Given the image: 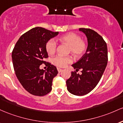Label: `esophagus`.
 <instances>
[{"instance_id": "1", "label": "esophagus", "mask_w": 123, "mask_h": 123, "mask_svg": "<svg viewBox=\"0 0 123 123\" xmlns=\"http://www.w3.org/2000/svg\"><path fill=\"white\" fill-rule=\"evenodd\" d=\"M63 69H62V68H57V71H58V72L59 73H60V72H62V71H63Z\"/></svg>"}]
</instances>
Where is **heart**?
I'll list each match as a JSON object with an SVG mask.
<instances>
[{"instance_id":"1","label":"heart","mask_w":123,"mask_h":123,"mask_svg":"<svg viewBox=\"0 0 123 123\" xmlns=\"http://www.w3.org/2000/svg\"><path fill=\"white\" fill-rule=\"evenodd\" d=\"M59 40L64 42L70 46V52L75 57H79L83 55L86 52L87 45L85 41L81 40L80 36L75 33H68L59 38ZM57 43L54 39L49 40L46 45V49L49 55H52L56 52ZM52 62L55 65L59 67H65L66 65L72 62L70 56H56L52 59Z\"/></svg>"}]
</instances>
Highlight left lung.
Returning <instances> with one entry per match:
<instances>
[{
	"label": "left lung",
	"instance_id": "8db88e82",
	"mask_svg": "<svg viewBox=\"0 0 123 123\" xmlns=\"http://www.w3.org/2000/svg\"><path fill=\"white\" fill-rule=\"evenodd\" d=\"M79 31L86 35L88 47L86 53L71 66L77 71L81 69L82 74L72 71L66 85L70 93L82 96L89 93L98 84L107 66L108 57L107 44L101 36L91 29L81 28Z\"/></svg>",
	"mask_w": 123,
	"mask_h": 123
}]
</instances>
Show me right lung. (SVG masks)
Wrapping results in <instances>:
<instances>
[{"mask_svg": "<svg viewBox=\"0 0 123 123\" xmlns=\"http://www.w3.org/2000/svg\"><path fill=\"white\" fill-rule=\"evenodd\" d=\"M58 34L59 32L35 27L21 36L14 46L12 56L15 73L22 86L32 95L44 96L52 90L58 71L55 66L45 61L48 57L46 45ZM43 63L48 66L46 70L39 68Z\"/></svg>", "mask_w": 123, "mask_h": 123, "instance_id": "right-lung-1", "label": "right lung"}]
</instances>
